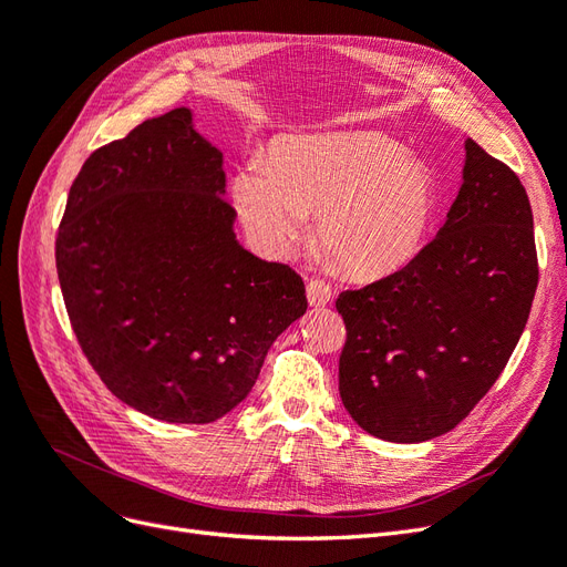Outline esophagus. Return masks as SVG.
<instances>
[{
    "label": "esophagus",
    "instance_id": "1",
    "mask_svg": "<svg viewBox=\"0 0 567 567\" xmlns=\"http://www.w3.org/2000/svg\"><path fill=\"white\" fill-rule=\"evenodd\" d=\"M333 298V288L321 281V279H312L307 281V300H310L312 307H326Z\"/></svg>",
    "mask_w": 567,
    "mask_h": 567
}]
</instances>
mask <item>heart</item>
Listing matches in <instances>:
<instances>
[{
	"instance_id": "heart-1",
	"label": "heart",
	"mask_w": 567,
	"mask_h": 567,
	"mask_svg": "<svg viewBox=\"0 0 567 567\" xmlns=\"http://www.w3.org/2000/svg\"><path fill=\"white\" fill-rule=\"evenodd\" d=\"M231 198L252 241L286 257L317 215L321 248L354 277L404 267L435 208L427 167L379 132L298 136L238 169Z\"/></svg>"
}]
</instances>
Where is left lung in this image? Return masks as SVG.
Returning <instances> with one entry per match:
<instances>
[{"label":"left lung","mask_w":567,"mask_h":567,"mask_svg":"<svg viewBox=\"0 0 567 567\" xmlns=\"http://www.w3.org/2000/svg\"><path fill=\"white\" fill-rule=\"evenodd\" d=\"M537 279L525 186L466 140L463 184L433 241L336 300L348 329L338 390L352 421L402 444L450 433L516 350Z\"/></svg>","instance_id":"8db88e82"}]
</instances>
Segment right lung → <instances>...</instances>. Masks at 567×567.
Instances as JSON below:
<instances>
[{
    "label": "right lung",
    "mask_w": 567,
    "mask_h": 567,
    "mask_svg": "<svg viewBox=\"0 0 567 567\" xmlns=\"http://www.w3.org/2000/svg\"><path fill=\"white\" fill-rule=\"evenodd\" d=\"M221 165L192 109L148 117L84 161L56 236L82 352L117 400L167 423L229 414L307 310L293 269L236 241Z\"/></svg>",
    "instance_id": "add662e5"
}]
</instances>
